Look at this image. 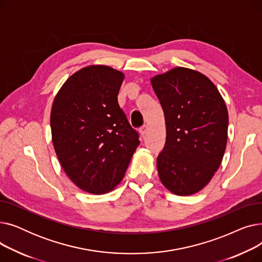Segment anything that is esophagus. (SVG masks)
<instances>
[{"label":"esophagus","mask_w":262,"mask_h":262,"mask_svg":"<svg viewBox=\"0 0 262 262\" xmlns=\"http://www.w3.org/2000/svg\"><path fill=\"white\" fill-rule=\"evenodd\" d=\"M147 130H148V127H147V125H143V126H142V127L139 129V133H140V135H141L142 138H144L145 135L147 134Z\"/></svg>","instance_id":"esophagus-1"}]
</instances>
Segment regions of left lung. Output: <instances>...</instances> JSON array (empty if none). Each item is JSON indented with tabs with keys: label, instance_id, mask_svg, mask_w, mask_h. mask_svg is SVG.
Instances as JSON below:
<instances>
[{
	"label": "left lung",
	"instance_id": "left-lung-1",
	"mask_svg": "<svg viewBox=\"0 0 262 262\" xmlns=\"http://www.w3.org/2000/svg\"><path fill=\"white\" fill-rule=\"evenodd\" d=\"M166 118L167 139L157 157L161 183L177 195L207 185L222 162L228 113L213 82L187 68L150 79Z\"/></svg>",
	"mask_w": 262,
	"mask_h": 262
}]
</instances>
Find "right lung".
<instances>
[{
    "label": "right lung",
    "instance_id": "add662e5",
    "mask_svg": "<svg viewBox=\"0 0 262 262\" xmlns=\"http://www.w3.org/2000/svg\"><path fill=\"white\" fill-rule=\"evenodd\" d=\"M123 79L110 67L84 68L68 78L52 106L55 152L70 180L89 193L112 191L140 143L118 103Z\"/></svg>",
    "mask_w": 262,
    "mask_h": 262
}]
</instances>
